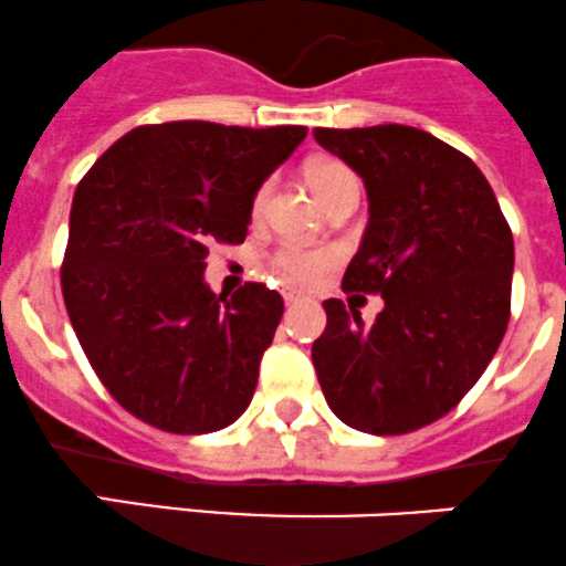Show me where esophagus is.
Segmentation results:
<instances>
[{
  "label": "esophagus",
  "mask_w": 566,
  "mask_h": 566,
  "mask_svg": "<svg viewBox=\"0 0 566 566\" xmlns=\"http://www.w3.org/2000/svg\"><path fill=\"white\" fill-rule=\"evenodd\" d=\"M282 295H284V301H287V304H298V301L304 298V295H301L298 290H284Z\"/></svg>",
  "instance_id": "obj_1"
}]
</instances>
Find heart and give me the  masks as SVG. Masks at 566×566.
I'll return each mask as SVG.
<instances>
[{"instance_id": "b5f03b06", "label": "heart", "mask_w": 566, "mask_h": 566, "mask_svg": "<svg viewBox=\"0 0 566 566\" xmlns=\"http://www.w3.org/2000/svg\"><path fill=\"white\" fill-rule=\"evenodd\" d=\"M306 182L315 190L317 199H321L323 205H328L339 190L354 185L356 177L345 163L321 157V160H312L310 166H306ZM268 196H271V182H262L260 188H256L254 199H251V218H254V221H260L262 212H265ZM334 262H337V251L334 249L301 243H282L271 256H268V265H271V271L276 273L284 284L317 282Z\"/></svg>"}]
</instances>
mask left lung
<instances>
[{
  "instance_id": "left-lung-1",
  "label": "left lung",
  "mask_w": 566,
  "mask_h": 566,
  "mask_svg": "<svg viewBox=\"0 0 566 566\" xmlns=\"http://www.w3.org/2000/svg\"><path fill=\"white\" fill-rule=\"evenodd\" d=\"M312 135L365 179L370 201L343 290L384 298L370 326L339 298L323 301L317 381L350 429L409 434L446 417L495 356L512 315V229L479 166L429 132Z\"/></svg>"
}]
</instances>
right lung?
<instances>
[{"mask_svg":"<svg viewBox=\"0 0 566 566\" xmlns=\"http://www.w3.org/2000/svg\"><path fill=\"white\" fill-rule=\"evenodd\" d=\"M306 126L146 124L76 185L60 284L107 392L168 434L227 429L251 403L282 321L276 290L205 284L210 245L243 243L256 188Z\"/></svg>","mask_w":566,"mask_h":566,"instance_id":"obj_1","label":"right lung"}]
</instances>
